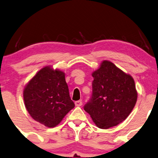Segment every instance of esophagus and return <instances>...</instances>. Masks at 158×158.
<instances>
[{
	"instance_id": "1",
	"label": "esophagus",
	"mask_w": 158,
	"mask_h": 158,
	"mask_svg": "<svg viewBox=\"0 0 158 158\" xmlns=\"http://www.w3.org/2000/svg\"><path fill=\"white\" fill-rule=\"evenodd\" d=\"M75 106H77V107H80V106H82V102H81V100L76 101V102H75Z\"/></svg>"
}]
</instances>
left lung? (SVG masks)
I'll use <instances>...</instances> for the list:
<instances>
[{
	"instance_id": "1",
	"label": "left lung",
	"mask_w": 158,
	"mask_h": 158,
	"mask_svg": "<svg viewBox=\"0 0 158 158\" xmlns=\"http://www.w3.org/2000/svg\"><path fill=\"white\" fill-rule=\"evenodd\" d=\"M91 75L92 97L84 110L99 128L118 125L127 118L137 102L134 79L107 60Z\"/></svg>"
}]
</instances>
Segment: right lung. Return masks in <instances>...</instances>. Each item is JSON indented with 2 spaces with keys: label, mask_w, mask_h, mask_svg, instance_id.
<instances>
[{
  "label": "right lung",
  "mask_w": 158,
  "mask_h": 158,
  "mask_svg": "<svg viewBox=\"0 0 158 158\" xmlns=\"http://www.w3.org/2000/svg\"><path fill=\"white\" fill-rule=\"evenodd\" d=\"M23 100L30 116L50 128L57 126L75 107L65 73L50 66L42 68L25 85Z\"/></svg>",
  "instance_id": "1"
}]
</instances>
